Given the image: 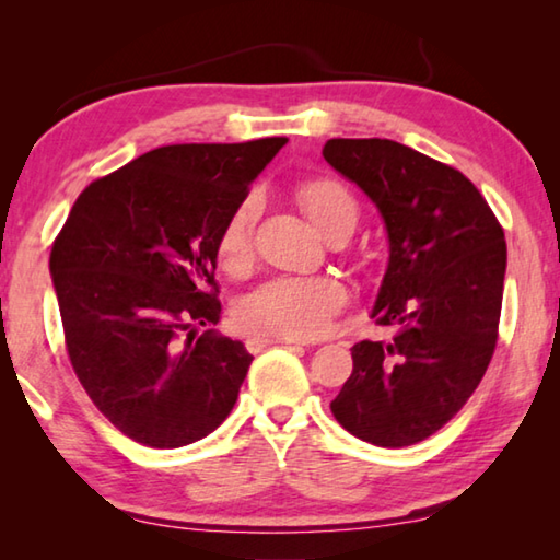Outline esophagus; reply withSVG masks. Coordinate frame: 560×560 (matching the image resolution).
<instances>
[{"label": "esophagus", "instance_id": "esophagus-1", "mask_svg": "<svg viewBox=\"0 0 560 560\" xmlns=\"http://www.w3.org/2000/svg\"><path fill=\"white\" fill-rule=\"evenodd\" d=\"M277 343H299V340L293 338H271V336H252L246 340V348L252 350V353H259V350L269 348V346H277Z\"/></svg>", "mask_w": 560, "mask_h": 560}]
</instances>
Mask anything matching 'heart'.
I'll list each match as a JSON object with an SVG mask.
<instances>
[{"mask_svg": "<svg viewBox=\"0 0 560 560\" xmlns=\"http://www.w3.org/2000/svg\"><path fill=\"white\" fill-rule=\"evenodd\" d=\"M301 205L320 232L358 220V205L336 179H316L301 187ZM261 200L246 195L220 232L217 252L224 269L240 271L252 259L254 224ZM346 303L343 283L330 277H277L246 293L234 316L246 334L271 338H316L326 334L336 311Z\"/></svg>", "mask_w": 560, "mask_h": 560, "instance_id": "b5f03b06", "label": "heart"}]
</instances>
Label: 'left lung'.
<instances>
[{
    "label": "left lung",
    "instance_id": "left-lung-1",
    "mask_svg": "<svg viewBox=\"0 0 560 560\" xmlns=\"http://www.w3.org/2000/svg\"><path fill=\"white\" fill-rule=\"evenodd\" d=\"M324 158L383 217L390 257L371 316L395 328L350 348L330 412L358 440L410 447L462 410L494 355L504 230L459 170L395 140L334 138Z\"/></svg>",
    "mask_w": 560,
    "mask_h": 560
}]
</instances>
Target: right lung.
<instances>
[{
    "instance_id": "obj_1",
    "label": "right lung",
    "mask_w": 560,
    "mask_h": 560,
    "mask_svg": "<svg viewBox=\"0 0 560 560\" xmlns=\"http://www.w3.org/2000/svg\"><path fill=\"white\" fill-rule=\"evenodd\" d=\"M287 138L165 145L91 183L49 271L71 365L93 405L145 447L226 420L254 355L220 336L217 242Z\"/></svg>"
}]
</instances>
